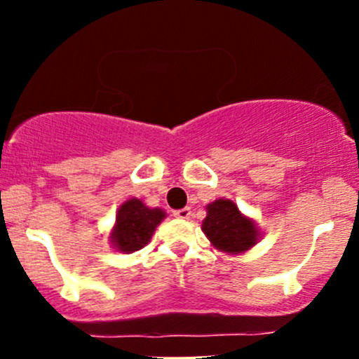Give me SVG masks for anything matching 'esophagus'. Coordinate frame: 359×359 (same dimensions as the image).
<instances>
[{
    "instance_id": "esophagus-1",
    "label": "esophagus",
    "mask_w": 359,
    "mask_h": 359,
    "mask_svg": "<svg viewBox=\"0 0 359 359\" xmlns=\"http://www.w3.org/2000/svg\"><path fill=\"white\" fill-rule=\"evenodd\" d=\"M173 215H175L177 219H189V217H191V208L175 210V212H173Z\"/></svg>"
}]
</instances>
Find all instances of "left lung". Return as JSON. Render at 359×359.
I'll use <instances>...</instances> for the list:
<instances>
[{
	"instance_id": "8db88e82",
	"label": "left lung",
	"mask_w": 359,
	"mask_h": 359,
	"mask_svg": "<svg viewBox=\"0 0 359 359\" xmlns=\"http://www.w3.org/2000/svg\"><path fill=\"white\" fill-rule=\"evenodd\" d=\"M201 229L213 247L231 255L247 252L260 236L255 222L240 212L236 203L224 198L206 206Z\"/></svg>"
}]
</instances>
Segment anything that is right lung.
<instances>
[{
  "instance_id": "1",
  "label": "right lung",
  "mask_w": 359,
  "mask_h": 359,
  "mask_svg": "<svg viewBox=\"0 0 359 359\" xmlns=\"http://www.w3.org/2000/svg\"><path fill=\"white\" fill-rule=\"evenodd\" d=\"M165 217L166 213L161 208H149L137 198L125 201L119 206L114 229L109 236L112 247L123 253L144 248Z\"/></svg>"
}]
</instances>
